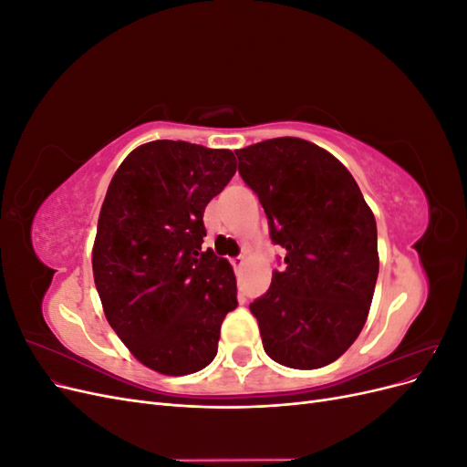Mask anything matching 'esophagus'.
I'll list each match as a JSON object with an SVG mask.
<instances>
[{"instance_id": "34e87169", "label": "esophagus", "mask_w": 467, "mask_h": 467, "mask_svg": "<svg viewBox=\"0 0 467 467\" xmlns=\"http://www.w3.org/2000/svg\"><path fill=\"white\" fill-rule=\"evenodd\" d=\"M247 263V259L244 257V255H239V257H235V259H232V265L235 266V268H242L244 265Z\"/></svg>"}]
</instances>
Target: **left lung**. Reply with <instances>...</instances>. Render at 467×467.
<instances>
[{
    "label": "left lung",
    "mask_w": 467,
    "mask_h": 467,
    "mask_svg": "<svg viewBox=\"0 0 467 467\" xmlns=\"http://www.w3.org/2000/svg\"><path fill=\"white\" fill-rule=\"evenodd\" d=\"M286 268L249 306L275 362L314 370L335 362L368 319L379 257L370 206L335 155L302 138L235 150Z\"/></svg>",
    "instance_id": "8db88e82"
}]
</instances>
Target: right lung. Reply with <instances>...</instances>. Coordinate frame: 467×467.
Masks as SVG:
<instances>
[{"label":"right lung","instance_id":"add662e5","mask_svg":"<svg viewBox=\"0 0 467 467\" xmlns=\"http://www.w3.org/2000/svg\"><path fill=\"white\" fill-rule=\"evenodd\" d=\"M230 150L155 140L110 179L93 244V278L109 325L134 358L165 376L214 360L237 307L232 265L202 251L204 208L235 175Z\"/></svg>","mask_w":467,"mask_h":467}]
</instances>
